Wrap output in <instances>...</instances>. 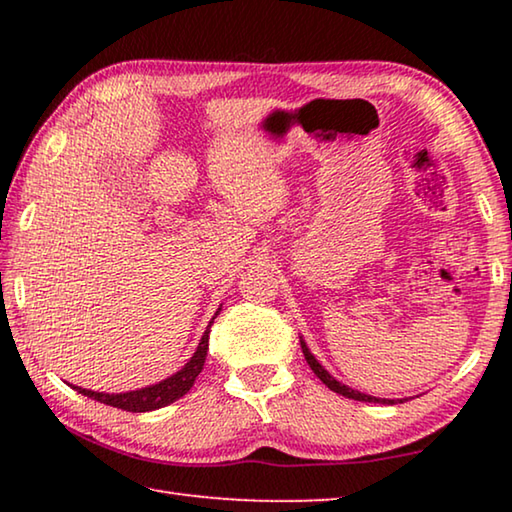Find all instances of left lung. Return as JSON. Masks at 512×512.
<instances>
[{
    "mask_svg": "<svg viewBox=\"0 0 512 512\" xmlns=\"http://www.w3.org/2000/svg\"><path fill=\"white\" fill-rule=\"evenodd\" d=\"M300 345H302V354H305V359H307V363H309V368L314 370V375H316L320 381H323V384L329 388V391L339 393V395H343V397H350V400H357V402H377V404H395V402H404V400H381V397H372V395H366V393H359V391H354V388L341 384V381H336L332 375H329V372H327L323 366H320V363L316 361L314 354L309 352V348L305 345V341L300 339Z\"/></svg>",
    "mask_w": 512,
    "mask_h": 512,
    "instance_id": "obj_1",
    "label": "left lung"
}]
</instances>
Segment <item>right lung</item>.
I'll return each instance as SVG.
<instances>
[{"mask_svg":"<svg viewBox=\"0 0 512 512\" xmlns=\"http://www.w3.org/2000/svg\"><path fill=\"white\" fill-rule=\"evenodd\" d=\"M216 314H219V311H216ZM216 314H214V318H216ZM214 318L210 320V325H207L203 339H201V343H198V348L194 352V357L189 359L185 366L176 372V375L167 377L164 381H160V384L140 388V391L112 393V395L110 393L88 391V388H81V386H74V388L79 393H83L85 397H92V400L103 402L108 406H115V409H121V411L146 413V411L162 409V406L180 400V397H183L189 391V388L194 386L196 377L201 375V370L205 366V357H207V345H210V327L214 323Z\"/></svg>","mask_w":512,"mask_h":512,"instance_id":"obj_1","label":"right lung"}]
</instances>
